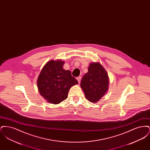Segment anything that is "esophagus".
Here are the masks:
<instances>
[{
	"instance_id": "esophagus-1",
	"label": "esophagus",
	"mask_w": 150,
	"mask_h": 150,
	"mask_svg": "<svg viewBox=\"0 0 150 150\" xmlns=\"http://www.w3.org/2000/svg\"><path fill=\"white\" fill-rule=\"evenodd\" d=\"M76 79H77V80H78V81L79 83H80V80H81V76H78Z\"/></svg>"
}]
</instances>
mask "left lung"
Returning <instances> with one entry per match:
<instances>
[{"mask_svg":"<svg viewBox=\"0 0 150 150\" xmlns=\"http://www.w3.org/2000/svg\"><path fill=\"white\" fill-rule=\"evenodd\" d=\"M88 70L81 79L80 86L87 100L96 103L107 91L108 75L102 65L97 62L90 64Z\"/></svg>","mask_w":150,"mask_h":150,"instance_id":"left-lung-1","label":"left lung"}]
</instances>
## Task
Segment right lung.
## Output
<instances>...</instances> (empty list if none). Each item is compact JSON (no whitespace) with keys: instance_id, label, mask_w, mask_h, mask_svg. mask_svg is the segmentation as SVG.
I'll list each match as a JSON object with an SVG mask.
<instances>
[{"instance_id":"add662e5","label":"right lung","mask_w":150,"mask_h":150,"mask_svg":"<svg viewBox=\"0 0 150 150\" xmlns=\"http://www.w3.org/2000/svg\"><path fill=\"white\" fill-rule=\"evenodd\" d=\"M64 64L61 60L49 61L44 66L37 81L40 94L53 104L66 100L70 88L78 84L70 70L63 69Z\"/></svg>"}]
</instances>
